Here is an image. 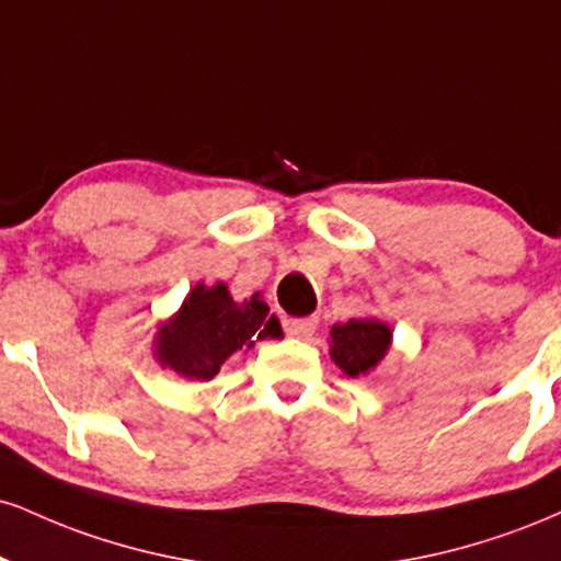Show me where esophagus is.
<instances>
[{"label":"esophagus","mask_w":561,"mask_h":561,"mask_svg":"<svg viewBox=\"0 0 561 561\" xmlns=\"http://www.w3.org/2000/svg\"><path fill=\"white\" fill-rule=\"evenodd\" d=\"M319 327V319L316 316H308V319H285V332L289 336H310Z\"/></svg>","instance_id":"34e87169"}]
</instances>
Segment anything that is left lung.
Segmentation results:
<instances>
[{
  "label": "left lung",
  "instance_id": "1",
  "mask_svg": "<svg viewBox=\"0 0 561 561\" xmlns=\"http://www.w3.org/2000/svg\"><path fill=\"white\" fill-rule=\"evenodd\" d=\"M329 353L347 376H366L383 360L391 347V329L379 319H350L334 323Z\"/></svg>",
  "mask_w": 561,
  "mask_h": 561
}]
</instances>
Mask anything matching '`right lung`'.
<instances>
[{"instance_id":"right-lung-1","label":"right lung","mask_w":561,"mask_h":561,"mask_svg":"<svg viewBox=\"0 0 561 561\" xmlns=\"http://www.w3.org/2000/svg\"><path fill=\"white\" fill-rule=\"evenodd\" d=\"M279 336V319L268 313L259 293L234 302L225 282H216L214 287L195 285L178 313L161 323L153 355L180 379L208 381L232 353Z\"/></svg>"}]
</instances>
